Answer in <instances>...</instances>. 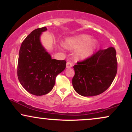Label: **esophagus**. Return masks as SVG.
Listing matches in <instances>:
<instances>
[{
    "instance_id": "obj_1",
    "label": "esophagus",
    "mask_w": 132,
    "mask_h": 132,
    "mask_svg": "<svg viewBox=\"0 0 132 132\" xmlns=\"http://www.w3.org/2000/svg\"><path fill=\"white\" fill-rule=\"evenodd\" d=\"M72 65H73V64H72L71 62L68 61V62H67V63H66V68H71L72 66Z\"/></svg>"
}]
</instances>
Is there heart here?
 <instances>
[{
  "instance_id": "1",
  "label": "heart",
  "mask_w": 132,
  "mask_h": 132,
  "mask_svg": "<svg viewBox=\"0 0 132 132\" xmlns=\"http://www.w3.org/2000/svg\"><path fill=\"white\" fill-rule=\"evenodd\" d=\"M91 39V37L87 35L69 38L65 42L64 46L70 50L79 48L76 53V58L79 60H84L91 55L97 46V42Z\"/></svg>"
}]
</instances>
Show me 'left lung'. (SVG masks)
Wrapping results in <instances>:
<instances>
[{"mask_svg":"<svg viewBox=\"0 0 132 132\" xmlns=\"http://www.w3.org/2000/svg\"><path fill=\"white\" fill-rule=\"evenodd\" d=\"M74 89L82 96H94L105 91L117 72L116 51L113 47L101 50L73 66Z\"/></svg>","mask_w":132,"mask_h":132,"instance_id":"1","label":"left lung"}]
</instances>
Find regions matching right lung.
<instances>
[{"label":"right lung","instance_id":"add662e5","mask_svg":"<svg viewBox=\"0 0 132 132\" xmlns=\"http://www.w3.org/2000/svg\"><path fill=\"white\" fill-rule=\"evenodd\" d=\"M42 27L31 31L23 41L17 66L19 81L23 88L35 95L49 93L53 88L57 75L66 68L65 60L52 59L40 42Z\"/></svg>","mask_w":132,"mask_h":132}]
</instances>
